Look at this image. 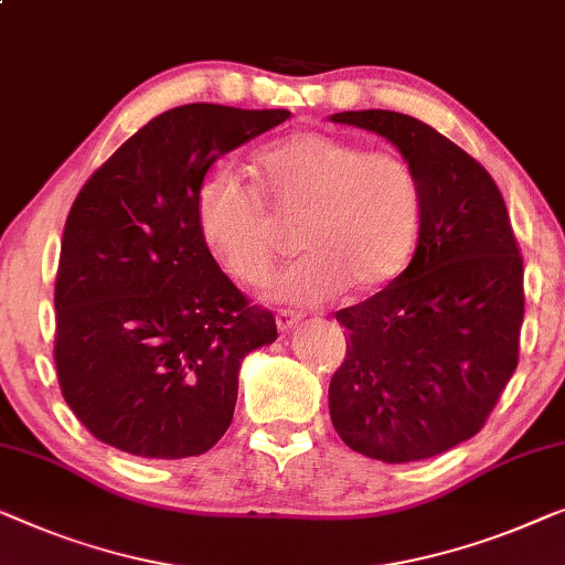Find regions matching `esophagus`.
<instances>
[{
  "label": "esophagus",
  "mask_w": 565,
  "mask_h": 565,
  "mask_svg": "<svg viewBox=\"0 0 565 565\" xmlns=\"http://www.w3.org/2000/svg\"><path fill=\"white\" fill-rule=\"evenodd\" d=\"M275 321H277V329H280V331H290L292 326H298L302 321V313H300V310H292V308H282V310H277Z\"/></svg>",
  "instance_id": "obj_1"
}]
</instances>
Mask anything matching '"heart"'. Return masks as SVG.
Masks as SVG:
<instances>
[{"instance_id": "b5f03b06", "label": "heart", "mask_w": 565, "mask_h": 565, "mask_svg": "<svg viewBox=\"0 0 565 565\" xmlns=\"http://www.w3.org/2000/svg\"><path fill=\"white\" fill-rule=\"evenodd\" d=\"M252 188L222 173L195 199L203 247L239 285L265 282L277 252L269 216L298 218L302 255L269 282L277 302L313 306L351 285L364 296L395 280L420 234L423 188L395 150L326 132H296L252 162ZM266 207L263 210L262 206Z\"/></svg>"}]
</instances>
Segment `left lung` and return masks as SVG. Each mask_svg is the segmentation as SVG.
Listing matches in <instances>:
<instances>
[{
  "instance_id": "left-lung-1",
  "label": "left lung",
  "mask_w": 565,
  "mask_h": 565,
  "mask_svg": "<svg viewBox=\"0 0 565 565\" xmlns=\"http://www.w3.org/2000/svg\"><path fill=\"white\" fill-rule=\"evenodd\" d=\"M329 119L395 145L423 188L411 265L337 310L349 341L331 423L366 459H433L477 436L518 366L525 292L510 214L492 175L425 121L384 109Z\"/></svg>"
}]
</instances>
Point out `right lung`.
Listing matches in <instances>:
<instances>
[{
    "instance_id": "1",
    "label": "right lung",
    "mask_w": 565,
    "mask_h": 565,
    "mask_svg": "<svg viewBox=\"0 0 565 565\" xmlns=\"http://www.w3.org/2000/svg\"><path fill=\"white\" fill-rule=\"evenodd\" d=\"M288 109L185 104L129 137L73 201L55 277V366L76 418L142 459L206 454L244 356L277 339L203 247L195 199L222 154Z\"/></svg>"
}]
</instances>
